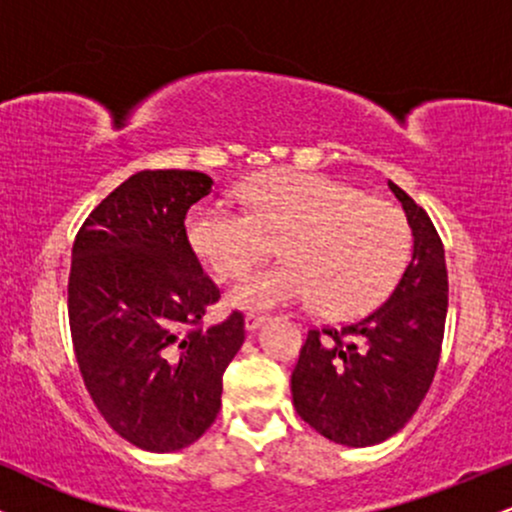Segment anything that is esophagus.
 <instances>
[{
	"instance_id": "obj_1",
	"label": "esophagus",
	"mask_w": 512,
	"mask_h": 512,
	"mask_svg": "<svg viewBox=\"0 0 512 512\" xmlns=\"http://www.w3.org/2000/svg\"><path fill=\"white\" fill-rule=\"evenodd\" d=\"M264 322H267V317H264V315H252V313L245 315V330L257 332L264 325Z\"/></svg>"
}]
</instances>
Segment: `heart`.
<instances>
[{
  "label": "heart",
  "instance_id": "obj_1",
  "mask_svg": "<svg viewBox=\"0 0 512 512\" xmlns=\"http://www.w3.org/2000/svg\"><path fill=\"white\" fill-rule=\"evenodd\" d=\"M250 211L204 202L187 238L216 274H240L281 238L286 260L240 276L228 301L243 310L317 301L330 317H354L395 289L409 260V223L395 204L325 175L276 170L248 180Z\"/></svg>",
  "mask_w": 512,
  "mask_h": 512
}]
</instances>
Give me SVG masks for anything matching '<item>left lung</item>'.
Listing matches in <instances>:
<instances>
[{"label":"left lung","instance_id":"obj_1","mask_svg":"<svg viewBox=\"0 0 512 512\" xmlns=\"http://www.w3.org/2000/svg\"><path fill=\"white\" fill-rule=\"evenodd\" d=\"M407 214L411 260L390 298L344 327L310 330L291 375L293 407L320 436L368 448L395 436L414 416L436 375L448 269L431 219L387 180Z\"/></svg>","mask_w":512,"mask_h":512}]
</instances>
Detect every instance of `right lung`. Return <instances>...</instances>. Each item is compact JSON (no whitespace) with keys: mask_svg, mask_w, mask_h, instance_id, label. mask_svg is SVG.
Wrapping results in <instances>:
<instances>
[{"mask_svg":"<svg viewBox=\"0 0 512 512\" xmlns=\"http://www.w3.org/2000/svg\"><path fill=\"white\" fill-rule=\"evenodd\" d=\"M211 185L199 170H142L91 211L72 248L69 327L86 390L149 452L202 438L245 342L240 313L199 327L221 293L190 248L185 216Z\"/></svg>","mask_w":512,"mask_h":512,"instance_id":"obj_1","label":"right lung"}]
</instances>
